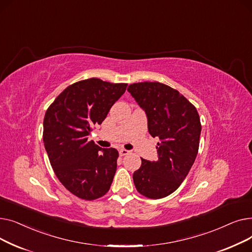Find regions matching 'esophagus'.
Listing matches in <instances>:
<instances>
[{
    "label": "esophagus",
    "mask_w": 252,
    "mask_h": 252,
    "mask_svg": "<svg viewBox=\"0 0 252 252\" xmlns=\"http://www.w3.org/2000/svg\"><path fill=\"white\" fill-rule=\"evenodd\" d=\"M129 153H130V151H128L126 149H121V150H119V155H121V156H125V155H127Z\"/></svg>",
    "instance_id": "1"
}]
</instances>
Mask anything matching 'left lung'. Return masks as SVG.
I'll list each match as a JSON object with an SVG mask.
<instances>
[{"mask_svg": "<svg viewBox=\"0 0 252 252\" xmlns=\"http://www.w3.org/2000/svg\"><path fill=\"white\" fill-rule=\"evenodd\" d=\"M127 91L145 110L148 131L157 143L158 160L142 158L133 174L137 191L151 199L175 192L187 177L199 149L201 123L195 106L182 94L158 82L135 83Z\"/></svg>", "mask_w": 252, "mask_h": 252, "instance_id": "left-lung-1", "label": "left lung"}]
</instances>
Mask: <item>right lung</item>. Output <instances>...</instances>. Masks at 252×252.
I'll return each instance as SVG.
<instances>
[{"mask_svg": "<svg viewBox=\"0 0 252 252\" xmlns=\"http://www.w3.org/2000/svg\"><path fill=\"white\" fill-rule=\"evenodd\" d=\"M127 84L92 77L66 88L46 111L43 140L53 170L63 186L84 200L110 189L118 151L101 148L88 136L101 125Z\"/></svg>", "mask_w": 252, "mask_h": 252, "instance_id": "right-lung-1", "label": "right lung"}]
</instances>
